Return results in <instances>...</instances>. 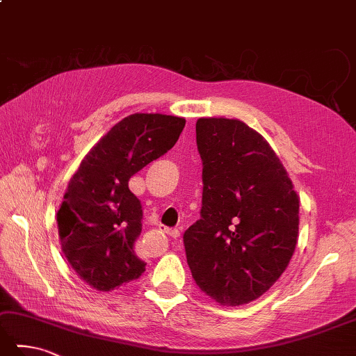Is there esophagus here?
Returning <instances> with one entry per match:
<instances>
[{
  "label": "esophagus",
  "mask_w": 356,
  "mask_h": 356,
  "mask_svg": "<svg viewBox=\"0 0 356 356\" xmlns=\"http://www.w3.org/2000/svg\"><path fill=\"white\" fill-rule=\"evenodd\" d=\"M167 234H169V236L173 237V238H178L179 237V229H167Z\"/></svg>",
  "instance_id": "esophagus-1"
}]
</instances>
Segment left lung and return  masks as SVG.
I'll return each mask as SVG.
<instances>
[{
    "instance_id": "1",
    "label": "left lung",
    "mask_w": 356,
    "mask_h": 356,
    "mask_svg": "<svg viewBox=\"0 0 356 356\" xmlns=\"http://www.w3.org/2000/svg\"><path fill=\"white\" fill-rule=\"evenodd\" d=\"M201 218L184 232L192 277L220 305L260 298L296 250L299 197L265 138L238 119L200 118Z\"/></svg>"
}]
</instances>
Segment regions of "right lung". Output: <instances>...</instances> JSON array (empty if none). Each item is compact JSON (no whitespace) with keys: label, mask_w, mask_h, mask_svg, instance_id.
Here are the masks:
<instances>
[{"label":"right lung","mask_w":356,"mask_h":356,"mask_svg":"<svg viewBox=\"0 0 356 356\" xmlns=\"http://www.w3.org/2000/svg\"><path fill=\"white\" fill-rule=\"evenodd\" d=\"M184 118L135 113L88 152L57 212L62 251L77 276L99 291L138 279L145 264L135 252L143 207L130 178L178 140Z\"/></svg>","instance_id":"obj_1"}]
</instances>
